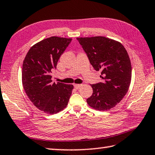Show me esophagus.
<instances>
[{"instance_id": "34e87169", "label": "esophagus", "mask_w": 155, "mask_h": 155, "mask_svg": "<svg viewBox=\"0 0 155 155\" xmlns=\"http://www.w3.org/2000/svg\"><path fill=\"white\" fill-rule=\"evenodd\" d=\"M81 86L82 85H81V84H74V87L76 89H79Z\"/></svg>"}]
</instances>
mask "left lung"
Segmentation results:
<instances>
[{
    "label": "left lung",
    "instance_id": "obj_1",
    "mask_svg": "<svg viewBox=\"0 0 155 155\" xmlns=\"http://www.w3.org/2000/svg\"><path fill=\"white\" fill-rule=\"evenodd\" d=\"M77 39L104 80L91 85L93 94L87 102L97 110H109L123 100L130 85L131 65L127 51L120 42L104 36Z\"/></svg>",
    "mask_w": 155,
    "mask_h": 155
}]
</instances>
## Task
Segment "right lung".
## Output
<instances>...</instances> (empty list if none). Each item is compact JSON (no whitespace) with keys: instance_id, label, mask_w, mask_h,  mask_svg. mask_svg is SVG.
Instances as JSON below:
<instances>
[{"instance_id":"1","label":"right lung","mask_w":155,"mask_h":155,"mask_svg":"<svg viewBox=\"0 0 155 155\" xmlns=\"http://www.w3.org/2000/svg\"><path fill=\"white\" fill-rule=\"evenodd\" d=\"M72 38L51 36L34 45L25 57L21 79L35 106L47 114H57L68 105L74 86L52 83L51 73Z\"/></svg>"}]
</instances>
